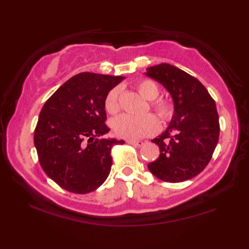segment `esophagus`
<instances>
[{
  "label": "esophagus",
  "instance_id": "34e87169",
  "mask_svg": "<svg viewBox=\"0 0 249 249\" xmlns=\"http://www.w3.org/2000/svg\"><path fill=\"white\" fill-rule=\"evenodd\" d=\"M127 142H128V144H130V145L138 146V147L142 146V145H144V142H142V141H130V140H128Z\"/></svg>",
  "mask_w": 249,
  "mask_h": 249
}]
</instances>
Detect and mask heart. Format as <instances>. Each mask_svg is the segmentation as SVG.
<instances>
[{
	"instance_id": "heart-1",
	"label": "heart",
	"mask_w": 249,
	"mask_h": 249,
	"mask_svg": "<svg viewBox=\"0 0 249 249\" xmlns=\"http://www.w3.org/2000/svg\"><path fill=\"white\" fill-rule=\"evenodd\" d=\"M136 89L146 100L151 101L150 107L162 121H169L175 114V107L169 100L159 98V88L153 80L144 79L136 83ZM105 109L109 114L120 111V90L114 88L108 92L104 102ZM159 123L154 115L147 114L137 117L132 115H121L113 123V128L119 137L125 140H140L157 132Z\"/></svg>"
}]
</instances>
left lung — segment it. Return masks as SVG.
I'll return each instance as SVG.
<instances>
[{
	"instance_id": "left-lung-1",
	"label": "left lung",
	"mask_w": 249,
	"mask_h": 249,
	"mask_svg": "<svg viewBox=\"0 0 249 249\" xmlns=\"http://www.w3.org/2000/svg\"><path fill=\"white\" fill-rule=\"evenodd\" d=\"M146 74L166 88L175 115L166 132L151 142L160 155L148 169L166 182H182L208 166L220 136L215 101L196 78L169 64L147 69Z\"/></svg>"
}]
</instances>
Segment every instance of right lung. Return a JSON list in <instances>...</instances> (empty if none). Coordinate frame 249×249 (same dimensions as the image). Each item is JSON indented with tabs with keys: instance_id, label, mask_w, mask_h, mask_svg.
<instances>
[{
	"instance_id": "obj_1",
	"label": "right lung",
	"mask_w": 249,
	"mask_h": 249,
	"mask_svg": "<svg viewBox=\"0 0 249 249\" xmlns=\"http://www.w3.org/2000/svg\"><path fill=\"white\" fill-rule=\"evenodd\" d=\"M124 77L82 72L46 101L34 144L43 170L65 190L86 195L107 180L112 147L124 141L99 140L108 133L105 98Z\"/></svg>"
}]
</instances>
